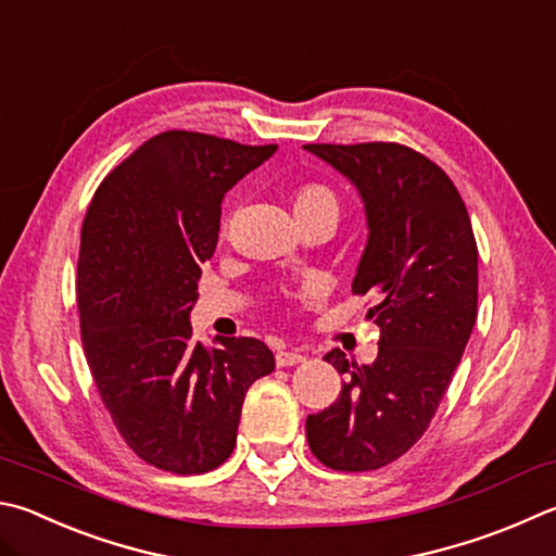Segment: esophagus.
Segmentation results:
<instances>
[{
  "mask_svg": "<svg viewBox=\"0 0 556 556\" xmlns=\"http://www.w3.org/2000/svg\"><path fill=\"white\" fill-rule=\"evenodd\" d=\"M275 359H277V367H294V365H299V362H304L306 355L299 350H279Z\"/></svg>",
  "mask_w": 556,
  "mask_h": 556,
  "instance_id": "34e87169",
  "label": "esophagus"
}]
</instances>
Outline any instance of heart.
<instances>
[{"label":"heart","instance_id":"obj_1","mask_svg":"<svg viewBox=\"0 0 556 556\" xmlns=\"http://www.w3.org/2000/svg\"><path fill=\"white\" fill-rule=\"evenodd\" d=\"M338 194L328 185H320V181H308V185H301L294 194V208L299 211H311V208H330L338 214Z\"/></svg>","mask_w":556,"mask_h":556}]
</instances>
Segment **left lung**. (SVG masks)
<instances>
[{
	"mask_svg": "<svg viewBox=\"0 0 556 556\" xmlns=\"http://www.w3.org/2000/svg\"><path fill=\"white\" fill-rule=\"evenodd\" d=\"M359 189L369 240L352 294L371 296L379 355L357 367L332 350L338 399L306 418L308 447L336 471H371L428 430L477 323L479 250L454 181L401 143H308Z\"/></svg>",
	"mask_w": 556,
	"mask_h": 556,
	"instance_id": "obj_1",
	"label": "left lung"
}]
</instances>
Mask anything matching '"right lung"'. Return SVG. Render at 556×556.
I'll return each instance as SVG.
<instances>
[{"instance_id": "right-lung-1", "label": "right lung", "mask_w": 556, "mask_h": 556, "mask_svg": "<svg viewBox=\"0 0 556 556\" xmlns=\"http://www.w3.org/2000/svg\"><path fill=\"white\" fill-rule=\"evenodd\" d=\"M275 150L165 130L111 169L89 201L77 260L85 357L121 438L163 471L224 464L248 389L275 369L262 340L204 345L189 326L224 194Z\"/></svg>"}]
</instances>
